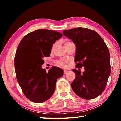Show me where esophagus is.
I'll return each instance as SVG.
<instances>
[{
    "mask_svg": "<svg viewBox=\"0 0 121 121\" xmlns=\"http://www.w3.org/2000/svg\"><path fill=\"white\" fill-rule=\"evenodd\" d=\"M68 73V70H63V73H64V74H66V73Z\"/></svg>",
    "mask_w": 121,
    "mask_h": 121,
    "instance_id": "1",
    "label": "esophagus"
}]
</instances>
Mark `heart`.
Masks as SVG:
<instances>
[{
    "label": "heart",
    "instance_id": "1",
    "mask_svg": "<svg viewBox=\"0 0 121 121\" xmlns=\"http://www.w3.org/2000/svg\"><path fill=\"white\" fill-rule=\"evenodd\" d=\"M69 42H70L67 41V42H65V44L66 43H69ZM54 46V45L53 46V47ZM56 63L58 65H60V66H62L63 67H66V66H67L66 63H65V61H56Z\"/></svg>",
    "mask_w": 121,
    "mask_h": 121
}]
</instances>
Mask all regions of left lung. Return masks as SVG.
<instances>
[{
	"mask_svg": "<svg viewBox=\"0 0 121 121\" xmlns=\"http://www.w3.org/2000/svg\"><path fill=\"white\" fill-rule=\"evenodd\" d=\"M65 36L76 45V67H84V72L73 69L76 78L71 84L75 94L90 100L101 95L110 73V57L107 46L97 32L90 29L76 28L63 30Z\"/></svg>",
	"mask_w": 121,
	"mask_h": 121,
	"instance_id": "1",
	"label": "left lung"
}]
</instances>
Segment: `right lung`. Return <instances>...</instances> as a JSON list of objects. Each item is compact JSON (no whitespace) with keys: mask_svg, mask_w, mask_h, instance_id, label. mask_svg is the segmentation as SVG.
<instances>
[{"mask_svg":"<svg viewBox=\"0 0 121 121\" xmlns=\"http://www.w3.org/2000/svg\"><path fill=\"white\" fill-rule=\"evenodd\" d=\"M62 34L38 29L26 35L21 40L14 58L17 81L24 95L36 103L48 100L54 93L56 81L63 71L52 67L47 73L42 69L44 57L50 56L53 44Z\"/></svg>","mask_w":121,"mask_h":121,"instance_id":"obj_1","label":"right lung"}]
</instances>
